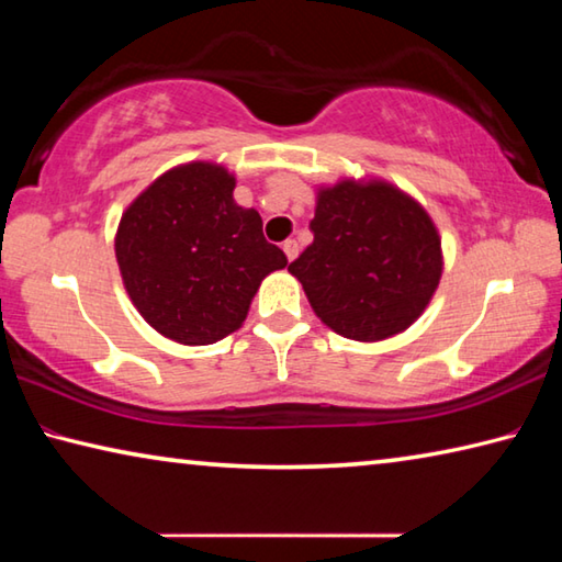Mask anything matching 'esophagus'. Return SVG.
<instances>
[{
    "mask_svg": "<svg viewBox=\"0 0 562 562\" xmlns=\"http://www.w3.org/2000/svg\"><path fill=\"white\" fill-rule=\"evenodd\" d=\"M282 250H284V255H288V260L292 262L294 258H297L300 245H297V240H284V243H282Z\"/></svg>",
    "mask_w": 562,
    "mask_h": 562,
    "instance_id": "34e87169",
    "label": "esophagus"
}]
</instances>
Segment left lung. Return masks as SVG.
<instances>
[{
    "label": "left lung",
    "instance_id": "1",
    "mask_svg": "<svg viewBox=\"0 0 562 562\" xmlns=\"http://www.w3.org/2000/svg\"><path fill=\"white\" fill-rule=\"evenodd\" d=\"M315 240L290 272L341 337L379 341L422 315L441 280V240L431 217L386 183L341 180L319 190Z\"/></svg>",
    "mask_w": 562,
    "mask_h": 562
}]
</instances>
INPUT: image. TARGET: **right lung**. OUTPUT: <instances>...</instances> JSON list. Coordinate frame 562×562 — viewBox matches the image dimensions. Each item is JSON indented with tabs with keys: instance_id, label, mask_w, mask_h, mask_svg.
<instances>
[{
	"instance_id": "obj_1",
	"label": "right lung",
	"mask_w": 562,
	"mask_h": 562,
	"mask_svg": "<svg viewBox=\"0 0 562 562\" xmlns=\"http://www.w3.org/2000/svg\"><path fill=\"white\" fill-rule=\"evenodd\" d=\"M223 166L168 170L121 217L116 260L136 310L180 345H213L243 325L265 274L288 258L262 217L233 201Z\"/></svg>"
}]
</instances>
